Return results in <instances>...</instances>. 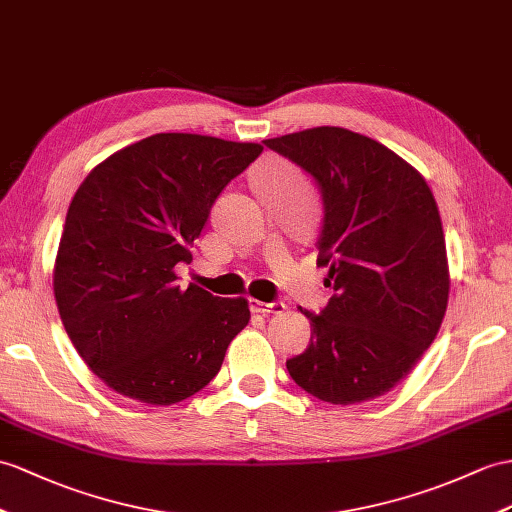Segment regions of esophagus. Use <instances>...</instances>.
Wrapping results in <instances>:
<instances>
[{
    "label": "esophagus",
    "mask_w": 512,
    "mask_h": 512,
    "mask_svg": "<svg viewBox=\"0 0 512 512\" xmlns=\"http://www.w3.org/2000/svg\"><path fill=\"white\" fill-rule=\"evenodd\" d=\"M252 310L260 315H280L286 310L284 302H258V299H252Z\"/></svg>",
    "instance_id": "esophagus-1"
}]
</instances>
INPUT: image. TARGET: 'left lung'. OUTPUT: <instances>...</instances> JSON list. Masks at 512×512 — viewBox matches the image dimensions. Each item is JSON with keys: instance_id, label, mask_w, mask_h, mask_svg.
<instances>
[{"instance_id": "1", "label": "left lung", "mask_w": 512, "mask_h": 512, "mask_svg": "<svg viewBox=\"0 0 512 512\" xmlns=\"http://www.w3.org/2000/svg\"><path fill=\"white\" fill-rule=\"evenodd\" d=\"M313 176L323 197L317 265L334 289L310 319L306 350L286 360L321 402L360 404L389 393L434 341L450 297V267L434 195L389 147L321 126L267 139Z\"/></svg>"}]
</instances>
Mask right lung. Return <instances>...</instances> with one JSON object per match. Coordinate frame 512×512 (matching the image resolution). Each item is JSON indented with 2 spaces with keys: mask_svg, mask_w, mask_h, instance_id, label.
<instances>
[{
  "mask_svg": "<svg viewBox=\"0 0 512 512\" xmlns=\"http://www.w3.org/2000/svg\"><path fill=\"white\" fill-rule=\"evenodd\" d=\"M263 145L165 132L119 149L73 195L54 295L69 339L112 391L152 406L202 391L249 323L245 297L180 289L217 195Z\"/></svg>",
  "mask_w": 512,
  "mask_h": 512,
  "instance_id": "1",
  "label": "right lung"
}]
</instances>
